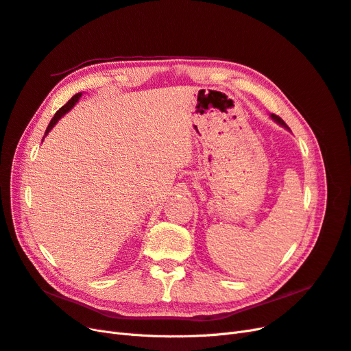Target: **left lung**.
I'll list each match as a JSON object with an SVG mask.
<instances>
[{
	"label": "left lung",
	"mask_w": 351,
	"mask_h": 351,
	"mask_svg": "<svg viewBox=\"0 0 351 351\" xmlns=\"http://www.w3.org/2000/svg\"><path fill=\"white\" fill-rule=\"evenodd\" d=\"M271 119H272L274 121H277L278 124H281L282 127H285V129H289V127H287V124H285V123H284V121H282V120L280 119V117H278V115H275V114H271Z\"/></svg>",
	"instance_id": "left-lung-1"
}]
</instances>
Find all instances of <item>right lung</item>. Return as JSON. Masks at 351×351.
<instances>
[{
    "instance_id": "1",
    "label": "right lung",
    "mask_w": 351,
    "mask_h": 351,
    "mask_svg": "<svg viewBox=\"0 0 351 351\" xmlns=\"http://www.w3.org/2000/svg\"><path fill=\"white\" fill-rule=\"evenodd\" d=\"M82 97V93H76V95H74V97L64 105V107H61L57 112H56V115L54 117H52V120L49 121V124H48V127H47V132H45V136L49 133V130L52 129V127H54L57 123H58V120L61 119V117L62 115H64V114H67L73 107H74V105H76V102L79 101V98Z\"/></svg>"
}]
</instances>
